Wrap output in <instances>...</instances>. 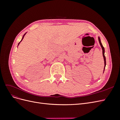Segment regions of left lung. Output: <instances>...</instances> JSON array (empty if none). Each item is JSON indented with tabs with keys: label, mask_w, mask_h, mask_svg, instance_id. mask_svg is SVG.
<instances>
[{
	"label": "left lung",
	"mask_w": 120,
	"mask_h": 120,
	"mask_svg": "<svg viewBox=\"0 0 120 120\" xmlns=\"http://www.w3.org/2000/svg\"><path fill=\"white\" fill-rule=\"evenodd\" d=\"M98 39H99V43L100 44L101 46V49H102V50H103V57H104V63H105V67H104V70H105V67H106V57H105V49H104V48L103 47L102 44H101V39H100V37L98 38Z\"/></svg>",
	"instance_id": "obj_1"
}]
</instances>
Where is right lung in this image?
Wrapping results in <instances>:
<instances>
[{"mask_svg":"<svg viewBox=\"0 0 120 120\" xmlns=\"http://www.w3.org/2000/svg\"><path fill=\"white\" fill-rule=\"evenodd\" d=\"M25 34H26V33H25V34H24V35L23 36V37H22V39H21V41H20V42H19V45H19V43H20V42H21V41H22V40L23 39V38H24V35H25Z\"/></svg>","mask_w":120,"mask_h":120,"instance_id":"add662e5","label":"right lung"}]
</instances>
